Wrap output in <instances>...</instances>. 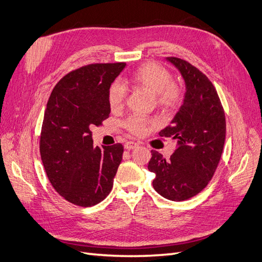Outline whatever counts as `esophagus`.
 Here are the masks:
<instances>
[{"label": "esophagus", "mask_w": 262, "mask_h": 262, "mask_svg": "<svg viewBox=\"0 0 262 262\" xmlns=\"http://www.w3.org/2000/svg\"><path fill=\"white\" fill-rule=\"evenodd\" d=\"M138 146H139V144L136 143V142H133V141H128L124 144V148L125 149H133V148H137Z\"/></svg>", "instance_id": "esophagus-1"}]
</instances>
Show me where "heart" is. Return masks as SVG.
<instances>
[{"label": "heart", "instance_id": "1", "mask_svg": "<svg viewBox=\"0 0 262 262\" xmlns=\"http://www.w3.org/2000/svg\"><path fill=\"white\" fill-rule=\"evenodd\" d=\"M128 81L132 86L144 89L154 94L156 104L165 109L178 107L184 99V91L180 85L172 82L169 71L155 62H146L140 66L131 73ZM125 98L126 92L120 83L114 82L109 85L107 99L112 110L121 109ZM155 123L153 119L136 115L124 122V126L129 132L141 136L148 125H154Z\"/></svg>", "mask_w": 262, "mask_h": 262}]
</instances>
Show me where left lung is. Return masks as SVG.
I'll return each instance as SVG.
<instances>
[{
    "label": "left lung",
    "instance_id": "obj_1",
    "mask_svg": "<svg viewBox=\"0 0 262 262\" xmlns=\"http://www.w3.org/2000/svg\"><path fill=\"white\" fill-rule=\"evenodd\" d=\"M184 77V104L171 124L160 133L177 139V147L168 161L152 150L147 168L155 173L153 187L171 201H184L208 186L223 152L226 121L223 106L212 82L186 60L167 58Z\"/></svg>",
    "mask_w": 262,
    "mask_h": 262
}]
</instances>
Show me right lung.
<instances>
[{
  "instance_id": "right-lung-1",
  "label": "right lung",
  "mask_w": 262,
  "mask_h": 262,
  "mask_svg": "<svg viewBox=\"0 0 262 262\" xmlns=\"http://www.w3.org/2000/svg\"><path fill=\"white\" fill-rule=\"evenodd\" d=\"M124 62L93 63L63 76L47 104L40 156L47 176L61 196L78 207H93L110 193L123 145L94 147L93 126L110 114L108 87Z\"/></svg>"
}]
</instances>
